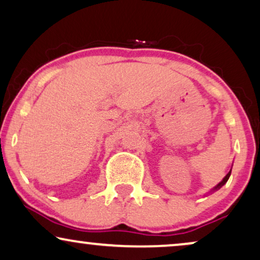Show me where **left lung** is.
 I'll return each mask as SVG.
<instances>
[{
	"label": "left lung",
	"mask_w": 260,
	"mask_h": 260,
	"mask_svg": "<svg viewBox=\"0 0 260 260\" xmlns=\"http://www.w3.org/2000/svg\"><path fill=\"white\" fill-rule=\"evenodd\" d=\"M231 173H232V170H231V172H229L228 174H226V175H225V177H224V179H223V180H222V181H221V182H219V183H218V185L215 187V189H219V188H221V187H222L223 185H224V183H225L226 181H228L229 176H231Z\"/></svg>",
	"instance_id": "left-lung-1"
}]
</instances>
